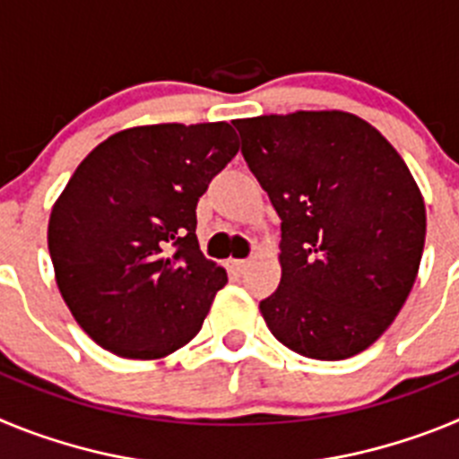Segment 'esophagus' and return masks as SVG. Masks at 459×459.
<instances>
[{
	"instance_id": "esophagus-1",
	"label": "esophagus",
	"mask_w": 459,
	"mask_h": 459,
	"mask_svg": "<svg viewBox=\"0 0 459 459\" xmlns=\"http://www.w3.org/2000/svg\"><path fill=\"white\" fill-rule=\"evenodd\" d=\"M227 269L232 271L234 275H241L243 271L248 269V259H230V264H227Z\"/></svg>"
}]
</instances>
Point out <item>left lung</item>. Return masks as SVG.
Wrapping results in <instances>:
<instances>
[{"label": "left lung", "instance_id": "1", "mask_svg": "<svg viewBox=\"0 0 459 459\" xmlns=\"http://www.w3.org/2000/svg\"><path fill=\"white\" fill-rule=\"evenodd\" d=\"M241 153L280 216V285L259 303L296 354L342 360L381 338L425 246V202L403 156L342 109L237 119Z\"/></svg>", "mask_w": 459, "mask_h": 459}]
</instances>
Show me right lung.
Listing matches in <instances>:
<instances>
[{"label":"right lung","instance_id":"right-lung-1","mask_svg":"<svg viewBox=\"0 0 459 459\" xmlns=\"http://www.w3.org/2000/svg\"><path fill=\"white\" fill-rule=\"evenodd\" d=\"M237 152L227 121L135 126L73 172L48 248L68 310L103 350L165 359L200 333L227 273L202 255L195 209Z\"/></svg>","mask_w":459,"mask_h":459}]
</instances>
